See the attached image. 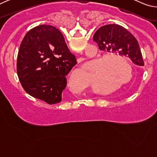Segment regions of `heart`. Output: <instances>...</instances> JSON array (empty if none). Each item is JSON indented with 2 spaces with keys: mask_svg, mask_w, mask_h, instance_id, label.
Listing matches in <instances>:
<instances>
[{
  "mask_svg": "<svg viewBox=\"0 0 157 157\" xmlns=\"http://www.w3.org/2000/svg\"><path fill=\"white\" fill-rule=\"evenodd\" d=\"M121 62L126 63L130 73L128 75V71L121 64ZM133 68L127 59L118 55H110L106 56L101 62L100 75L97 79V82L101 86L109 84L113 85L121 84H128L132 81L134 73Z\"/></svg>",
  "mask_w": 157,
  "mask_h": 157,
  "instance_id": "1",
  "label": "heart"
}]
</instances>
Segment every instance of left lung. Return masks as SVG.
Wrapping results in <instances>:
<instances>
[{
	"label": "left lung",
	"instance_id": "8db88e82",
	"mask_svg": "<svg viewBox=\"0 0 157 157\" xmlns=\"http://www.w3.org/2000/svg\"><path fill=\"white\" fill-rule=\"evenodd\" d=\"M93 39L100 50L129 57L138 66H144L142 54L136 39L128 30L117 24L100 27Z\"/></svg>",
	"mask_w": 157,
	"mask_h": 157
}]
</instances>
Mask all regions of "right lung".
Returning <instances> with one entry per match:
<instances>
[{
  "label": "right lung",
  "instance_id": "obj_1",
  "mask_svg": "<svg viewBox=\"0 0 157 157\" xmlns=\"http://www.w3.org/2000/svg\"><path fill=\"white\" fill-rule=\"evenodd\" d=\"M76 63L62 33L52 25H41L28 31L21 42L17 74L28 94L53 105L63 99L66 77Z\"/></svg>",
  "mask_w": 157,
  "mask_h": 157
}]
</instances>
